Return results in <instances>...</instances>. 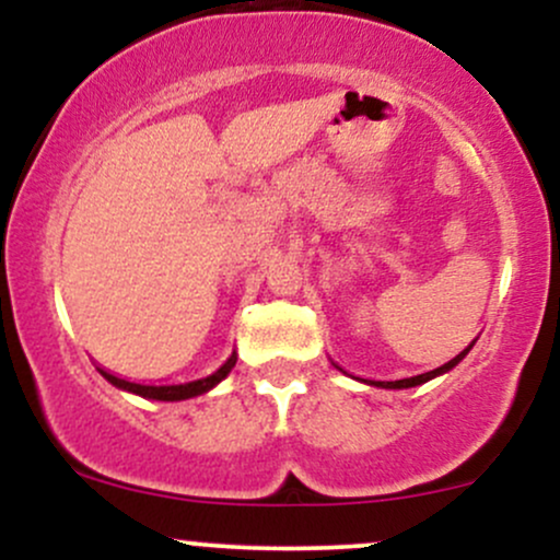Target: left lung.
Here are the masks:
<instances>
[{
  "label": "left lung",
  "mask_w": 560,
  "mask_h": 560,
  "mask_svg": "<svg viewBox=\"0 0 560 560\" xmlns=\"http://www.w3.org/2000/svg\"><path fill=\"white\" fill-rule=\"evenodd\" d=\"M474 347V342L466 347L464 352H460V355H455L453 361H447L445 365H440V369H434V371H427V374H419V376H410V378H397V382H371V378H361V382H365V384H374V387H382V389H408V387H419V384H423V382H429V378H434V376H440V374H447L450 369H455V365H458L460 361H464V358L468 355V350H471ZM339 369V365H337ZM342 371V369H339Z\"/></svg>",
  "instance_id": "left-lung-1"
}]
</instances>
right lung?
Segmentation results:
<instances>
[{"label": "right lung", "mask_w": 560, "mask_h": 560, "mask_svg": "<svg viewBox=\"0 0 560 560\" xmlns=\"http://www.w3.org/2000/svg\"><path fill=\"white\" fill-rule=\"evenodd\" d=\"M236 365V352L229 358L226 363L221 365V369L215 371V374L205 376V378H197V382H186V384H163V387H158V384H137V382H128V378H120L110 374V371L100 369V374L107 378V382L113 384V387L118 389H126V392H133V395L139 397H147V400H165V402H173V400H189V397H197V395H205L208 389H213L218 382H223L231 374V369Z\"/></svg>", "instance_id": "add662e5"}]
</instances>
